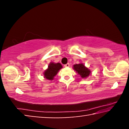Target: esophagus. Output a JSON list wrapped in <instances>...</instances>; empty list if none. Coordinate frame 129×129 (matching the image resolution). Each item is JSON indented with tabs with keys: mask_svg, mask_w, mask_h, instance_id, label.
I'll list each match as a JSON object with an SVG mask.
<instances>
[{
	"mask_svg": "<svg viewBox=\"0 0 129 129\" xmlns=\"http://www.w3.org/2000/svg\"><path fill=\"white\" fill-rule=\"evenodd\" d=\"M69 65H70V64H69V63H67V64L64 65V67H69Z\"/></svg>",
	"mask_w": 129,
	"mask_h": 129,
	"instance_id": "1",
	"label": "esophagus"
}]
</instances>
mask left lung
Returning <instances> with one entry per match:
<instances>
[{"instance_id": "obj_1", "label": "left lung", "mask_w": 129, "mask_h": 129, "mask_svg": "<svg viewBox=\"0 0 129 129\" xmlns=\"http://www.w3.org/2000/svg\"><path fill=\"white\" fill-rule=\"evenodd\" d=\"M74 69L81 76L82 78H84L88 77L90 73V71L88 68H87L85 65L82 64H76L73 65Z\"/></svg>"}]
</instances>
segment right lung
I'll return each mask as SVG.
<instances>
[{
    "instance_id": "add662e5",
    "label": "right lung",
    "mask_w": 129,
    "mask_h": 129,
    "mask_svg": "<svg viewBox=\"0 0 129 129\" xmlns=\"http://www.w3.org/2000/svg\"><path fill=\"white\" fill-rule=\"evenodd\" d=\"M61 68H62V65L60 63L54 64L53 62H51L48 66V68L44 73V77L50 80H53V77Z\"/></svg>"
}]
</instances>
